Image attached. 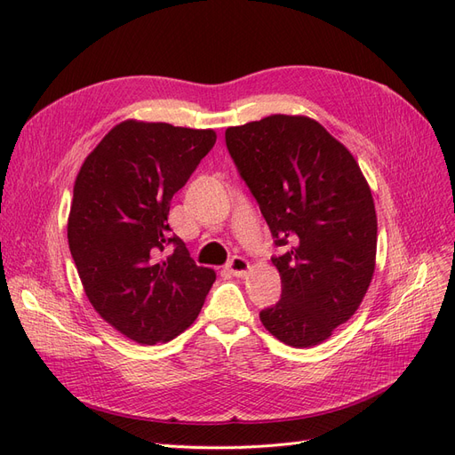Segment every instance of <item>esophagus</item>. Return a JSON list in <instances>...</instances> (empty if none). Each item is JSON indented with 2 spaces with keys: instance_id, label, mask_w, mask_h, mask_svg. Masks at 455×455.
Masks as SVG:
<instances>
[{
  "instance_id": "34e87169",
  "label": "esophagus",
  "mask_w": 455,
  "mask_h": 455,
  "mask_svg": "<svg viewBox=\"0 0 455 455\" xmlns=\"http://www.w3.org/2000/svg\"><path fill=\"white\" fill-rule=\"evenodd\" d=\"M226 267L233 275V277H244V275L251 271V264L241 256H233Z\"/></svg>"
}]
</instances>
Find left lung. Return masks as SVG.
I'll return each instance as SVG.
<instances>
[{"mask_svg": "<svg viewBox=\"0 0 455 455\" xmlns=\"http://www.w3.org/2000/svg\"><path fill=\"white\" fill-rule=\"evenodd\" d=\"M226 144L284 254L283 294L259 313L286 346H319L359 309L376 269L378 216L351 151L319 121L273 114L228 127Z\"/></svg>", "mask_w": 455, "mask_h": 455, "instance_id": "1", "label": "left lung"}]
</instances>
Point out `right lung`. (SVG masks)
Returning <instances> with one entry per match:
<instances>
[{"label": "right lung", "instance_id": "add662e5", "mask_svg": "<svg viewBox=\"0 0 455 455\" xmlns=\"http://www.w3.org/2000/svg\"><path fill=\"white\" fill-rule=\"evenodd\" d=\"M214 144L212 129L127 119L76 176L68 244L81 284L94 311L140 346L167 343L194 324L216 281L167 224L172 196Z\"/></svg>", "mask_w": 455, "mask_h": 455}]
</instances>
